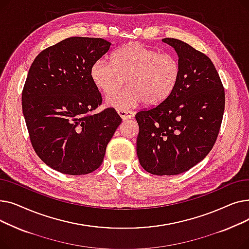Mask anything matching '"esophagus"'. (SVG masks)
Listing matches in <instances>:
<instances>
[{"label": "esophagus", "instance_id": "34e87169", "mask_svg": "<svg viewBox=\"0 0 249 249\" xmlns=\"http://www.w3.org/2000/svg\"><path fill=\"white\" fill-rule=\"evenodd\" d=\"M118 114L120 115V117L123 120H127V119H131L135 113L133 111H129V110H119L118 111Z\"/></svg>", "mask_w": 249, "mask_h": 249}]
</instances>
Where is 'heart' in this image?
I'll list each match as a JSON object with an SVG mask.
<instances>
[{"label": "heart", "mask_w": 249, "mask_h": 249, "mask_svg": "<svg viewBox=\"0 0 249 249\" xmlns=\"http://www.w3.org/2000/svg\"><path fill=\"white\" fill-rule=\"evenodd\" d=\"M180 71V63L174 54L160 53L134 42L115 51L112 60H96L90 67V78L100 90L109 96L124 85L127 78L129 87L107 100L108 106L126 110L142 101L146 106L161 104L176 89Z\"/></svg>", "instance_id": "obj_1"}]
</instances>
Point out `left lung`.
Instances as JSON below:
<instances>
[{
    "label": "left lung",
    "instance_id": "8db88e82",
    "mask_svg": "<svg viewBox=\"0 0 249 249\" xmlns=\"http://www.w3.org/2000/svg\"><path fill=\"white\" fill-rule=\"evenodd\" d=\"M175 48L179 81L165 101L139 111L136 151L141 166L156 176L187 172L213 148L223 118L224 88L206 54L175 38L162 39Z\"/></svg>",
    "mask_w": 249,
    "mask_h": 249
}]
</instances>
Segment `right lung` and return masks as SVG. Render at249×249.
I'll use <instances>...</instances> for the list:
<instances>
[{
	"mask_svg": "<svg viewBox=\"0 0 249 249\" xmlns=\"http://www.w3.org/2000/svg\"><path fill=\"white\" fill-rule=\"evenodd\" d=\"M102 38L70 37L39 53L22 91L32 146L49 167L71 176L96 171L122 122L114 108L95 114L102 96L90 67L110 49Z\"/></svg>",
	"mask_w": 249,
	"mask_h": 249,
	"instance_id": "right-lung-1",
	"label": "right lung"
}]
</instances>
